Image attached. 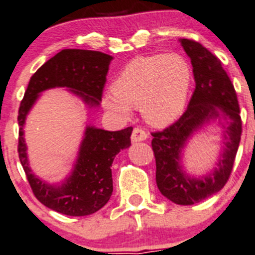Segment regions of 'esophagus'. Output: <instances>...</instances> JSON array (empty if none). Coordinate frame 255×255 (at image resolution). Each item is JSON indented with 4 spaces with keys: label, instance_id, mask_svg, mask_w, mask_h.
I'll list each match as a JSON object with an SVG mask.
<instances>
[{
    "label": "esophagus",
    "instance_id": "1",
    "mask_svg": "<svg viewBox=\"0 0 255 255\" xmlns=\"http://www.w3.org/2000/svg\"><path fill=\"white\" fill-rule=\"evenodd\" d=\"M130 138H132V142H142V140H145L148 138V133L142 129V128L137 127L133 129L132 137Z\"/></svg>",
    "mask_w": 255,
    "mask_h": 255
}]
</instances>
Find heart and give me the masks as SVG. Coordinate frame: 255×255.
Masks as SVG:
<instances>
[{
    "label": "heart",
    "mask_w": 255,
    "mask_h": 255,
    "mask_svg": "<svg viewBox=\"0 0 255 255\" xmlns=\"http://www.w3.org/2000/svg\"><path fill=\"white\" fill-rule=\"evenodd\" d=\"M191 69L182 56H140L130 61L104 97L109 111L128 117L130 109H140L146 122L166 126L175 121L186 104Z\"/></svg>",
    "instance_id": "heart-1"
}]
</instances>
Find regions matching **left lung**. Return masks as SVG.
Wrapping results in <instances>:
<instances>
[{"label": "left lung", "instance_id": "1", "mask_svg": "<svg viewBox=\"0 0 255 255\" xmlns=\"http://www.w3.org/2000/svg\"><path fill=\"white\" fill-rule=\"evenodd\" d=\"M181 45L191 59L196 87L179 120L163 130L151 132V148L156 164V185L161 194L174 204L194 205L227 184L241 142L242 120L235 86L220 59L195 40L181 39ZM218 114L231 120L226 130L230 140L225 154L210 176L189 178L178 165L179 150L196 128Z\"/></svg>", "mask_w": 255, "mask_h": 255}]
</instances>
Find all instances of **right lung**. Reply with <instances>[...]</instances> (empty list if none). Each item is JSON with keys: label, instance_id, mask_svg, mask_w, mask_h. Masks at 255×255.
<instances>
[{"label": "right lung", "instance_id": "1", "mask_svg": "<svg viewBox=\"0 0 255 255\" xmlns=\"http://www.w3.org/2000/svg\"><path fill=\"white\" fill-rule=\"evenodd\" d=\"M112 56L95 50L64 49L43 64L29 80L18 110V156L33 194L50 210L68 216H87L107 204L113 191L111 166L116 154L130 145L132 127L109 132L87 127L75 169L60 186L38 179L28 166L27 146L23 138L25 116L47 89L65 86L89 105H99Z\"/></svg>", "mask_w": 255, "mask_h": 255}]
</instances>
